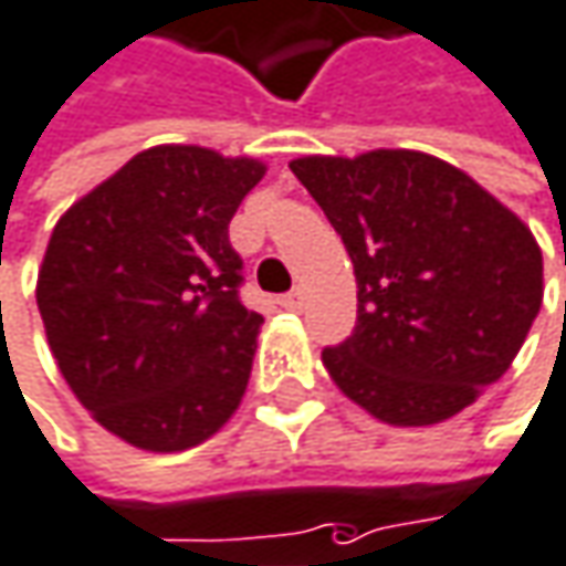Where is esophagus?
I'll return each mask as SVG.
<instances>
[{"instance_id": "obj_1", "label": "esophagus", "mask_w": 566, "mask_h": 566, "mask_svg": "<svg viewBox=\"0 0 566 566\" xmlns=\"http://www.w3.org/2000/svg\"><path fill=\"white\" fill-rule=\"evenodd\" d=\"M279 304L287 307V311H301V307H304V287H294V291L282 294V301H279Z\"/></svg>"}]
</instances>
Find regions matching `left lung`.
I'll return each mask as SVG.
<instances>
[{"instance_id":"1","label":"left lung","mask_w":566,"mask_h":566,"mask_svg":"<svg viewBox=\"0 0 566 566\" xmlns=\"http://www.w3.org/2000/svg\"><path fill=\"white\" fill-rule=\"evenodd\" d=\"M291 171L356 272V331L321 356L349 401L424 428L505 376L544 297L538 242L505 203L411 148L304 155Z\"/></svg>"}]
</instances>
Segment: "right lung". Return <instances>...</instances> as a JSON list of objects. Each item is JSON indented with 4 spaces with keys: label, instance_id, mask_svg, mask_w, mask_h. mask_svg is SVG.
Here are the masks:
<instances>
[{
    "label": "right lung",
    "instance_id": "add662e5",
    "mask_svg": "<svg viewBox=\"0 0 566 566\" xmlns=\"http://www.w3.org/2000/svg\"><path fill=\"white\" fill-rule=\"evenodd\" d=\"M255 158L155 145L57 220L38 269L48 346L109 434L151 453L213 437L239 408L262 314L239 301L230 220Z\"/></svg>",
    "mask_w": 566,
    "mask_h": 566
}]
</instances>
